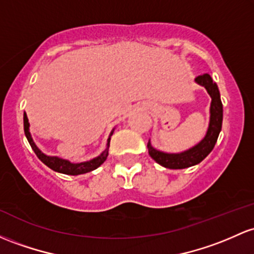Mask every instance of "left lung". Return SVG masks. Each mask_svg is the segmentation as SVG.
I'll return each mask as SVG.
<instances>
[{"label": "left lung", "instance_id": "1", "mask_svg": "<svg viewBox=\"0 0 254 254\" xmlns=\"http://www.w3.org/2000/svg\"><path fill=\"white\" fill-rule=\"evenodd\" d=\"M195 82L199 85L204 86L208 95L211 96L210 122H208L207 131H206L204 138L200 142H197L195 146L180 153H168L159 150L152 146L149 140L148 144H147L149 155L152 157V159L157 161L159 165L164 166L166 169H186L201 163L212 152L217 138L219 136V132L222 130L223 105L218 86L213 82L212 78L208 73L197 76L195 78Z\"/></svg>", "mask_w": 254, "mask_h": 254}]
</instances>
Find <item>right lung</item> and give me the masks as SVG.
Here are the masks:
<instances>
[{"mask_svg":"<svg viewBox=\"0 0 254 254\" xmlns=\"http://www.w3.org/2000/svg\"><path fill=\"white\" fill-rule=\"evenodd\" d=\"M116 129V127H114ZM114 129L111 131L110 136L107 138V143H106V148L104 152L101 153L97 157L90 159L88 161H82V163H71L69 160H66V159L59 158V157H52V155L44 154L42 150L36 146L35 141H33L31 132H30V123L29 119H27L26 113H24V131L25 136H26L27 141H29L30 146L33 149V152L36 153L38 159L43 164H46L49 169L54 170L55 172H60V174L65 175H72V176H77V175H83L86 174V172H90L93 170L99 168L100 165L105 163V160L108 157V148H110V142H111V136L113 135Z\"/></svg>","mask_w":254,"mask_h":254,"instance_id":"obj_1","label":"right lung"}]
</instances>
